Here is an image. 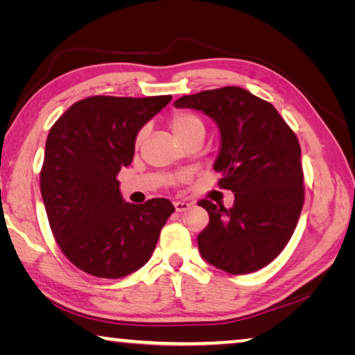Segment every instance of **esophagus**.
<instances>
[{
  "mask_svg": "<svg viewBox=\"0 0 355 355\" xmlns=\"http://www.w3.org/2000/svg\"><path fill=\"white\" fill-rule=\"evenodd\" d=\"M173 207H175V209H177L178 213H182V211H186V209H189V208H191V203L178 200V202H173Z\"/></svg>",
  "mask_w": 355,
  "mask_h": 355,
  "instance_id": "34e87169",
  "label": "esophagus"
}]
</instances>
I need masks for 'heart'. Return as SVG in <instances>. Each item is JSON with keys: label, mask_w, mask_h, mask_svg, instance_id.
Instances as JSON below:
<instances>
[{"label": "heart", "mask_w": 355, "mask_h": 355, "mask_svg": "<svg viewBox=\"0 0 355 355\" xmlns=\"http://www.w3.org/2000/svg\"><path fill=\"white\" fill-rule=\"evenodd\" d=\"M171 128L173 131V135L178 137L180 142L189 139V137L196 135H205V123H203V120L197 116V114H192L188 111H178L173 114L171 117ZM146 128H141L137 131L135 141L136 147L141 146L144 137H146Z\"/></svg>", "instance_id": "obj_1"}]
</instances>
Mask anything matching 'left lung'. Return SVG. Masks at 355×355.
<instances>
[{
	"instance_id": "obj_1",
	"label": "left lung",
	"mask_w": 355,
	"mask_h": 355,
	"mask_svg": "<svg viewBox=\"0 0 355 355\" xmlns=\"http://www.w3.org/2000/svg\"><path fill=\"white\" fill-rule=\"evenodd\" d=\"M177 107L211 117L220 130L214 171L219 188L232 191V208L199 200L209 224L197 236L203 260L228 274L258 271L293 236L304 205V172L294 131L266 100L227 86L183 95Z\"/></svg>"
}]
</instances>
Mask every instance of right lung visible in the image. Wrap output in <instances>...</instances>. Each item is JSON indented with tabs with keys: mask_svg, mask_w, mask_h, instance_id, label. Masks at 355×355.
<instances>
[{
	"mask_svg": "<svg viewBox=\"0 0 355 355\" xmlns=\"http://www.w3.org/2000/svg\"><path fill=\"white\" fill-rule=\"evenodd\" d=\"M171 100L95 95L71 105L48 133L42 199L59 249L81 271L101 279L137 271L175 211L161 197L125 202L116 178L133 161L137 131Z\"/></svg>",
	"mask_w": 355,
	"mask_h": 355,
	"instance_id": "1",
	"label": "right lung"
}]
</instances>
